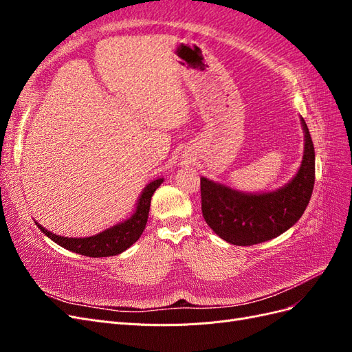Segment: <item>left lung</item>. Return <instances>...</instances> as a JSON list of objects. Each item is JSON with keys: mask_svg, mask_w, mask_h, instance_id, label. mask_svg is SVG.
<instances>
[{"mask_svg": "<svg viewBox=\"0 0 352 352\" xmlns=\"http://www.w3.org/2000/svg\"><path fill=\"white\" fill-rule=\"evenodd\" d=\"M304 155L289 184L265 194H243L201 177V210L212 232L229 243L248 247L282 235L301 219L310 202L314 177V145L307 123Z\"/></svg>", "mask_w": 352, "mask_h": 352, "instance_id": "1", "label": "left lung"}]
</instances>
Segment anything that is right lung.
Returning <instances> with one entry per match:
<instances>
[{"mask_svg": "<svg viewBox=\"0 0 352 352\" xmlns=\"http://www.w3.org/2000/svg\"><path fill=\"white\" fill-rule=\"evenodd\" d=\"M162 184H163V179H155L153 182L148 184L144 188L140 199H138L136 210L132 214V217L107 230L98 233V235L95 236H89V238L58 236L56 233L42 228L39 223L36 221L35 223L41 229V232H44L51 241H54L63 248L80 255H87V257H94V258L111 257V255L122 254L123 251L132 247L138 239H140L146 226L148 212H150V206H151V197L155 192V189Z\"/></svg>", "mask_w": 352, "mask_h": 352, "instance_id": "add662e5", "label": "right lung"}]
</instances>
